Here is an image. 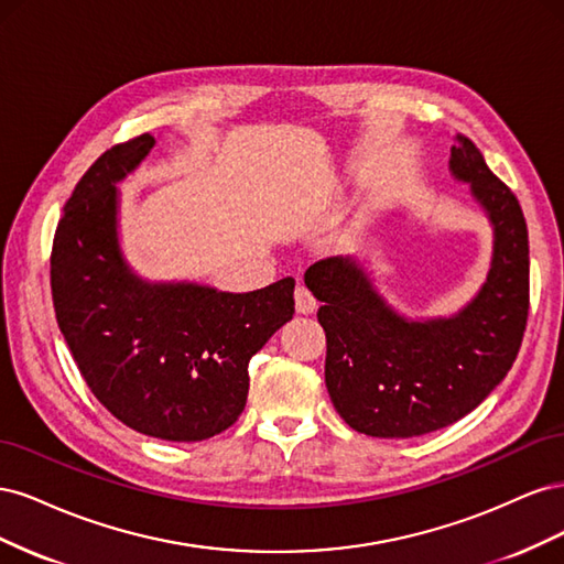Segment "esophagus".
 Segmentation results:
<instances>
[{"instance_id":"esophagus-1","label":"esophagus","mask_w":564,"mask_h":564,"mask_svg":"<svg viewBox=\"0 0 564 564\" xmlns=\"http://www.w3.org/2000/svg\"><path fill=\"white\" fill-rule=\"evenodd\" d=\"M294 301H296V311H299L301 315H311V313L317 308V299H315L305 286H296Z\"/></svg>"}]
</instances>
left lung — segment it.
Wrapping results in <instances>:
<instances>
[{
	"instance_id": "1",
	"label": "left lung",
	"mask_w": 564,
	"mask_h": 564,
	"mask_svg": "<svg viewBox=\"0 0 564 564\" xmlns=\"http://www.w3.org/2000/svg\"><path fill=\"white\" fill-rule=\"evenodd\" d=\"M452 178L468 185L491 228V259L475 296L452 315L406 317L365 256L305 270L327 334L324 383L338 416L371 437H416L464 419L513 367L529 311V240L518 197L482 152L456 133Z\"/></svg>"
}]
</instances>
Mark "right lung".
<instances>
[{
  "mask_svg": "<svg viewBox=\"0 0 564 564\" xmlns=\"http://www.w3.org/2000/svg\"><path fill=\"white\" fill-rule=\"evenodd\" d=\"M155 139L104 152L75 185L54 237L51 294L61 334L98 402L129 429L199 442L240 419L249 360L294 317V278L247 294L148 280L119 242V183Z\"/></svg>",
  "mask_w": 564,
  "mask_h": 564,
  "instance_id": "1",
  "label": "right lung"
}]
</instances>
